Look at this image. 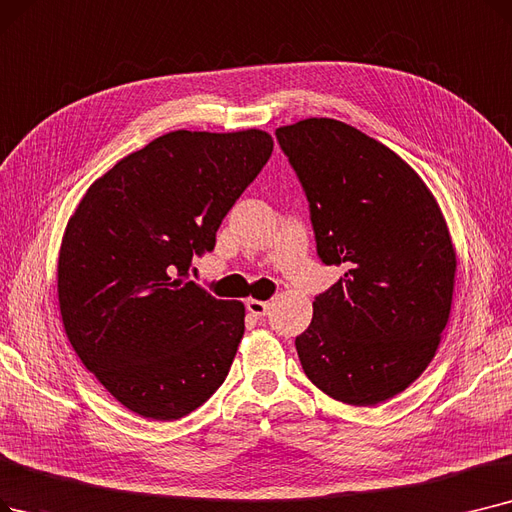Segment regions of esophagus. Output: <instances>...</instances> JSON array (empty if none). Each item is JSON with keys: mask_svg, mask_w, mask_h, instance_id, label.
Masks as SVG:
<instances>
[{"mask_svg": "<svg viewBox=\"0 0 512 512\" xmlns=\"http://www.w3.org/2000/svg\"><path fill=\"white\" fill-rule=\"evenodd\" d=\"M247 309L251 311V314H253L255 318H263V316H268V311H270V303H268V301H257V299H249V301H247Z\"/></svg>", "mask_w": 512, "mask_h": 512, "instance_id": "obj_1", "label": "esophagus"}]
</instances>
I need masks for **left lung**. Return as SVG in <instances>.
<instances>
[{"instance_id":"8db88e82","label":"left lung","mask_w":512,"mask_h":512,"mask_svg":"<svg viewBox=\"0 0 512 512\" xmlns=\"http://www.w3.org/2000/svg\"><path fill=\"white\" fill-rule=\"evenodd\" d=\"M305 190L316 249L345 274L295 339L307 379L376 406L425 372L448 324L456 251L435 196L385 144L335 119L276 129Z\"/></svg>"}]
</instances>
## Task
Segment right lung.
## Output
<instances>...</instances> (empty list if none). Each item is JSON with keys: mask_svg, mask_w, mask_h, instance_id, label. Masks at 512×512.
Masks as SVG:
<instances>
[{"mask_svg": "<svg viewBox=\"0 0 512 512\" xmlns=\"http://www.w3.org/2000/svg\"><path fill=\"white\" fill-rule=\"evenodd\" d=\"M274 150L270 133L177 129L87 188L58 257L64 332L127 410L177 420L226 381L244 305L188 278Z\"/></svg>", "mask_w": 512, "mask_h": 512, "instance_id": "obj_1", "label": "right lung"}]
</instances>
